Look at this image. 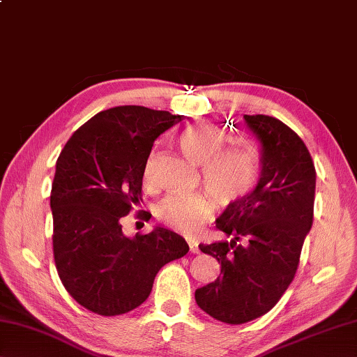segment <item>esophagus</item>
Segmentation results:
<instances>
[{
  "instance_id": "obj_1",
  "label": "esophagus",
  "mask_w": 357,
  "mask_h": 357,
  "mask_svg": "<svg viewBox=\"0 0 357 357\" xmlns=\"http://www.w3.org/2000/svg\"><path fill=\"white\" fill-rule=\"evenodd\" d=\"M189 250H190V252H192V254H199V252H200L199 246L194 245V243H189Z\"/></svg>"
}]
</instances>
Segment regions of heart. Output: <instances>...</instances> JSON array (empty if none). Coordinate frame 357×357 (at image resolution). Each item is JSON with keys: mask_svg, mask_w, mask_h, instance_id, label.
I'll return each mask as SVG.
<instances>
[{"mask_svg": "<svg viewBox=\"0 0 357 357\" xmlns=\"http://www.w3.org/2000/svg\"><path fill=\"white\" fill-rule=\"evenodd\" d=\"M225 133L209 122H197L179 135L184 155L203 163L206 188L219 202L230 203L250 192L259 178L260 158L250 139L234 138L224 143ZM152 173V158L144 168V178ZM214 213L213 200L206 195L168 197L157 206V218L168 227L185 235L200 231Z\"/></svg>", "mask_w": 357, "mask_h": 357, "instance_id": "obj_1", "label": "heart"}]
</instances>
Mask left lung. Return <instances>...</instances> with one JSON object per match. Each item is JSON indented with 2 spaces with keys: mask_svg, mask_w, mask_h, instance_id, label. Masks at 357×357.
Wrapping results in <instances>:
<instances>
[{
  "mask_svg": "<svg viewBox=\"0 0 357 357\" xmlns=\"http://www.w3.org/2000/svg\"><path fill=\"white\" fill-rule=\"evenodd\" d=\"M243 119L259 141V181L216 219L231 240L199 246L218 259L220 275L195 291V302L225 324L252 321L278 303L313 225L316 172L307 146L278 119Z\"/></svg>",
  "mask_w": 357,
  "mask_h": 357,
  "instance_id": "left-lung-1",
  "label": "left lung"
}]
</instances>
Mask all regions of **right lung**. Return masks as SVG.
I'll list each match as a JSON object with an SVG mask.
<instances>
[{"mask_svg":"<svg viewBox=\"0 0 357 357\" xmlns=\"http://www.w3.org/2000/svg\"><path fill=\"white\" fill-rule=\"evenodd\" d=\"M183 119L116 106L77 128L60 152L50 194L54 259L65 289L92 313L116 316L139 307L158 270L189 251L183 236L168 229L130 238L121 225L143 202L152 144Z\"/></svg>","mask_w":357,"mask_h":357,"instance_id":"right-lung-1","label":"right lung"}]
</instances>
